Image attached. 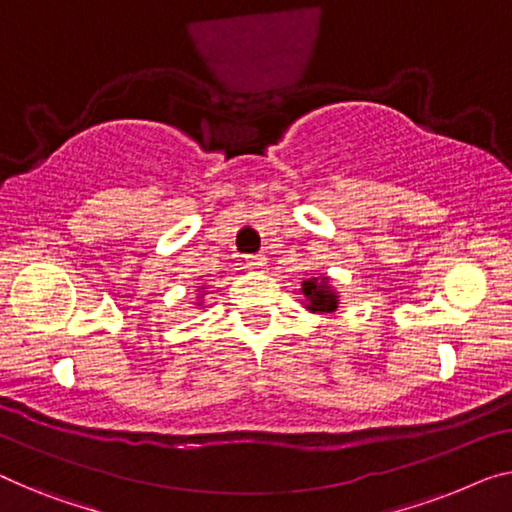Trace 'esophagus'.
I'll list each match as a JSON object with an SVG mask.
<instances>
[{
  "mask_svg": "<svg viewBox=\"0 0 512 512\" xmlns=\"http://www.w3.org/2000/svg\"><path fill=\"white\" fill-rule=\"evenodd\" d=\"M246 266H248V269L250 271H262L264 269V266H266V257L264 255H248L246 257Z\"/></svg>",
  "mask_w": 512,
  "mask_h": 512,
  "instance_id": "34e87169",
  "label": "esophagus"
}]
</instances>
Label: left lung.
<instances>
[{
	"label": "left lung",
	"instance_id": "8db88e82",
	"mask_svg": "<svg viewBox=\"0 0 512 512\" xmlns=\"http://www.w3.org/2000/svg\"><path fill=\"white\" fill-rule=\"evenodd\" d=\"M303 294L308 296V308L315 312H333L338 308V299L331 292V287L326 282H317V278L303 280Z\"/></svg>",
	"mask_w": 512,
	"mask_h": 512
}]
</instances>
